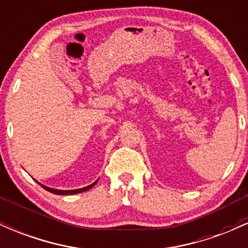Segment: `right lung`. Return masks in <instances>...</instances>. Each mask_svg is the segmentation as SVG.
<instances>
[{"label":"right lung","instance_id":"add662e5","mask_svg":"<svg viewBox=\"0 0 248 248\" xmlns=\"http://www.w3.org/2000/svg\"><path fill=\"white\" fill-rule=\"evenodd\" d=\"M96 182H98V179H96L94 183L90 184V186H85V187H81V189H76V190H58V189H53V187H49V186H43V184L39 183V182H37V183H38L39 186H42V187H44V189L46 190V191L55 193V195H76V193H80V192H84V191H87V190H90L91 187L95 186Z\"/></svg>","mask_w":248,"mask_h":248}]
</instances>
